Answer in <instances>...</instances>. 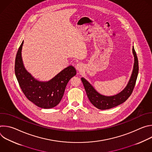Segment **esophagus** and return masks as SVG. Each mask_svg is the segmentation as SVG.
Wrapping results in <instances>:
<instances>
[{
    "label": "esophagus",
    "mask_w": 152,
    "mask_h": 152,
    "mask_svg": "<svg viewBox=\"0 0 152 152\" xmlns=\"http://www.w3.org/2000/svg\"><path fill=\"white\" fill-rule=\"evenodd\" d=\"M75 67H76V69L77 70L80 71V70H82L83 69V66L82 64H81V63H78V64H76V66Z\"/></svg>",
    "instance_id": "obj_1"
}]
</instances>
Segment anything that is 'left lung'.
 Returning a JSON list of instances; mask_svg holds the SVG:
<instances>
[{"label":"left lung","mask_w":152,"mask_h":152,"mask_svg":"<svg viewBox=\"0 0 152 152\" xmlns=\"http://www.w3.org/2000/svg\"><path fill=\"white\" fill-rule=\"evenodd\" d=\"M132 52L135 59L133 72L126 88L120 93L113 96H103L99 94L85 79L83 77L81 78V80L90 102L98 109L102 110L111 109L112 107L124 103L132 94L136 83L139 70L138 60L134 47L132 48Z\"/></svg>","instance_id":"left-lung-1"}]
</instances>
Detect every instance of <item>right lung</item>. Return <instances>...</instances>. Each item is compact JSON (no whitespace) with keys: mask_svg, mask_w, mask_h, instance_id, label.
<instances>
[{"mask_svg":"<svg viewBox=\"0 0 152 152\" xmlns=\"http://www.w3.org/2000/svg\"><path fill=\"white\" fill-rule=\"evenodd\" d=\"M23 41L15 60V74L20 88L26 98L39 107L49 109L58 105L70 79L76 75L74 67L70 66L48 82L35 79L25 69L21 58Z\"/></svg>","mask_w":152,"mask_h":152,"instance_id":"right-lung-1","label":"right lung"}]
</instances>
